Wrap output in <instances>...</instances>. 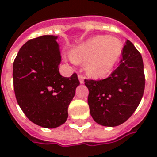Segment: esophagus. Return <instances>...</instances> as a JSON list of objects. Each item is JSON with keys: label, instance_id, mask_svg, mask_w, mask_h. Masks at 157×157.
<instances>
[{"label": "esophagus", "instance_id": "obj_1", "mask_svg": "<svg viewBox=\"0 0 157 157\" xmlns=\"http://www.w3.org/2000/svg\"><path fill=\"white\" fill-rule=\"evenodd\" d=\"M78 79H79L80 84H83V83H84V77L82 76L81 74H78Z\"/></svg>", "mask_w": 157, "mask_h": 157}]
</instances>
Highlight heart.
Returning <instances> with one entry per match:
<instances>
[{
  "instance_id": "heart-1",
  "label": "heart",
  "mask_w": 157,
  "mask_h": 157,
  "mask_svg": "<svg viewBox=\"0 0 157 157\" xmlns=\"http://www.w3.org/2000/svg\"><path fill=\"white\" fill-rule=\"evenodd\" d=\"M122 49L123 44L119 38L97 36L75 48L71 58L75 62H86V71L90 75L103 77L112 71Z\"/></svg>"
}]
</instances>
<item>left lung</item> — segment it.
<instances>
[{
    "mask_svg": "<svg viewBox=\"0 0 157 157\" xmlns=\"http://www.w3.org/2000/svg\"><path fill=\"white\" fill-rule=\"evenodd\" d=\"M89 90L90 113L97 124L116 126L126 121L139 105L145 78L141 54L129 40L122 50L120 65L101 80L85 79Z\"/></svg>",
    "mask_w": 157,
    "mask_h": 157,
    "instance_id": "8db88e82",
    "label": "left lung"
}]
</instances>
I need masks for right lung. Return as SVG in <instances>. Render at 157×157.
Returning <instances> with one entry per match:
<instances>
[{
  "label": "right lung",
  "instance_id": "add662e5",
  "mask_svg": "<svg viewBox=\"0 0 157 157\" xmlns=\"http://www.w3.org/2000/svg\"><path fill=\"white\" fill-rule=\"evenodd\" d=\"M57 36H42L20 48L13 61V88L18 104L31 122L56 128L68 117V106L79 81L77 73L60 75Z\"/></svg>",
  "mask_w": 157,
  "mask_h": 157
}]
</instances>
